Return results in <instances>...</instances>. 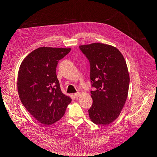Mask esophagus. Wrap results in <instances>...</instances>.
Returning <instances> with one entry per match:
<instances>
[{"instance_id":"34e87169","label":"esophagus","mask_w":157,"mask_h":157,"mask_svg":"<svg viewBox=\"0 0 157 157\" xmlns=\"http://www.w3.org/2000/svg\"><path fill=\"white\" fill-rule=\"evenodd\" d=\"M80 92H77V93H75V94H74V96L75 98H77L78 97L80 96Z\"/></svg>"}]
</instances>
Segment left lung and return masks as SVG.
I'll use <instances>...</instances> for the list:
<instances>
[{
  "mask_svg": "<svg viewBox=\"0 0 157 157\" xmlns=\"http://www.w3.org/2000/svg\"><path fill=\"white\" fill-rule=\"evenodd\" d=\"M89 60L93 103L88 110L90 119L107 125L119 116L128 97L129 75L124 58L115 47L100 43L80 45Z\"/></svg>",
  "mask_w": 157,
  "mask_h": 157,
  "instance_id": "obj_1",
  "label": "left lung"
}]
</instances>
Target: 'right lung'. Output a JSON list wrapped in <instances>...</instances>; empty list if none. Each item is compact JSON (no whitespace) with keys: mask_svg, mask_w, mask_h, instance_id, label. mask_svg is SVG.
I'll use <instances>...</instances> for the list:
<instances>
[{"mask_svg":"<svg viewBox=\"0 0 157 157\" xmlns=\"http://www.w3.org/2000/svg\"><path fill=\"white\" fill-rule=\"evenodd\" d=\"M70 48L40 47L22 61L18 72L17 90L23 105L45 125L59 121L71 98L62 92L56 75L59 61Z\"/></svg>","mask_w":157,"mask_h":157,"instance_id":"right-lung-1","label":"right lung"}]
</instances>
